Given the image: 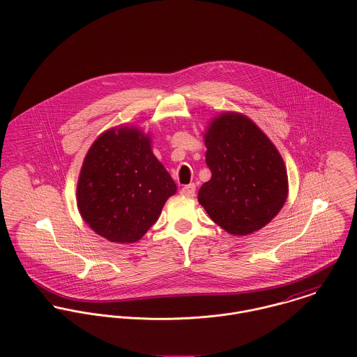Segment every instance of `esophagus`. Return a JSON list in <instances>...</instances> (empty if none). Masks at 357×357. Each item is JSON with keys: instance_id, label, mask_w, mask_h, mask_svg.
<instances>
[{"instance_id": "34e87169", "label": "esophagus", "mask_w": 357, "mask_h": 357, "mask_svg": "<svg viewBox=\"0 0 357 357\" xmlns=\"http://www.w3.org/2000/svg\"><path fill=\"white\" fill-rule=\"evenodd\" d=\"M195 191H197L195 184H188L181 188V195H184L187 198H192V197H195Z\"/></svg>"}]
</instances>
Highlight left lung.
<instances>
[{"mask_svg":"<svg viewBox=\"0 0 357 357\" xmlns=\"http://www.w3.org/2000/svg\"><path fill=\"white\" fill-rule=\"evenodd\" d=\"M211 178L198 201L210 218L232 235L264 228L287 199L284 162L272 142L248 116L224 112L204 133Z\"/></svg>","mask_w":357,"mask_h":357,"instance_id":"1","label":"left lung"}]
</instances>
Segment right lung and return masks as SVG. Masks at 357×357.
Listing matches in <instances>:
<instances>
[{
	"instance_id": "right-lung-1",
	"label": "right lung",
	"mask_w": 357,
	"mask_h": 357,
	"mask_svg": "<svg viewBox=\"0 0 357 357\" xmlns=\"http://www.w3.org/2000/svg\"><path fill=\"white\" fill-rule=\"evenodd\" d=\"M176 184L151 150V137L132 126L102 133L86 153L77 185L84 221L114 243L140 241Z\"/></svg>"
}]
</instances>
